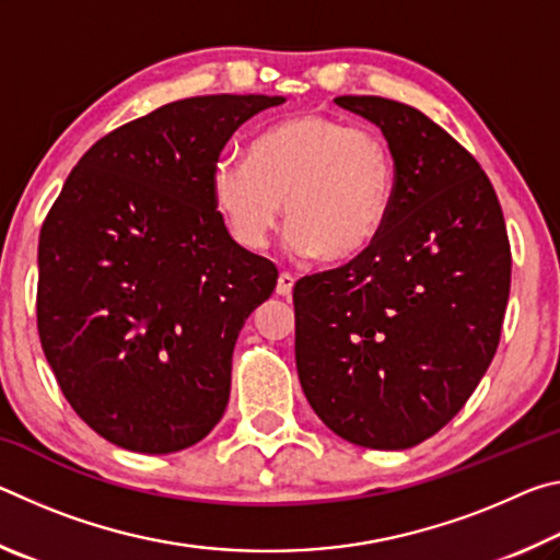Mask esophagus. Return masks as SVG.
Returning a JSON list of instances; mask_svg holds the SVG:
<instances>
[{
	"instance_id": "34e87169",
	"label": "esophagus",
	"mask_w": 560,
	"mask_h": 560,
	"mask_svg": "<svg viewBox=\"0 0 560 560\" xmlns=\"http://www.w3.org/2000/svg\"><path fill=\"white\" fill-rule=\"evenodd\" d=\"M293 279L289 271H281L279 273V281H277V296H283V299H289L291 296V291H293Z\"/></svg>"
}]
</instances>
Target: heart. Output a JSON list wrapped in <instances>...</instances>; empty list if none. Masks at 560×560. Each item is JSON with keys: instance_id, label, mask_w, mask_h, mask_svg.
<instances>
[{"instance_id": "obj_1", "label": "heart", "mask_w": 560, "mask_h": 560, "mask_svg": "<svg viewBox=\"0 0 560 560\" xmlns=\"http://www.w3.org/2000/svg\"><path fill=\"white\" fill-rule=\"evenodd\" d=\"M397 165L387 140L326 113H296L252 140L242 158H220L210 197L232 240L264 249L283 220L293 254L355 259L393 212Z\"/></svg>"}]
</instances>
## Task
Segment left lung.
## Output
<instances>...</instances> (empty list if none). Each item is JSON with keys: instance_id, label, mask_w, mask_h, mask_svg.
Masks as SVG:
<instances>
[{"instance_id": "8db88e82", "label": "left lung", "mask_w": 560, "mask_h": 560, "mask_svg": "<svg viewBox=\"0 0 560 560\" xmlns=\"http://www.w3.org/2000/svg\"><path fill=\"white\" fill-rule=\"evenodd\" d=\"M336 103L383 130L397 189L363 254L293 287L299 381L338 438L407 450L462 410L497 353L506 224L485 170L424 113L381 96Z\"/></svg>"}]
</instances>
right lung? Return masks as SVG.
<instances>
[{
  "instance_id": "1",
  "label": "right lung",
  "mask_w": 560,
  "mask_h": 560,
  "mask_svg": "<svg viewBox=\"0 0 560 560\" xmlns=\"http://www.w3.org/2000/svg\"><path fill=\"white\" fill-rule=\"evenodd\" d=\"M283 96H195L101 138L39 234L36 326L69 405L122 450L205 440L230 402L244 320L279 271L236 244L210 173L242 122Z\"/></svg>"
}]
</instances>
